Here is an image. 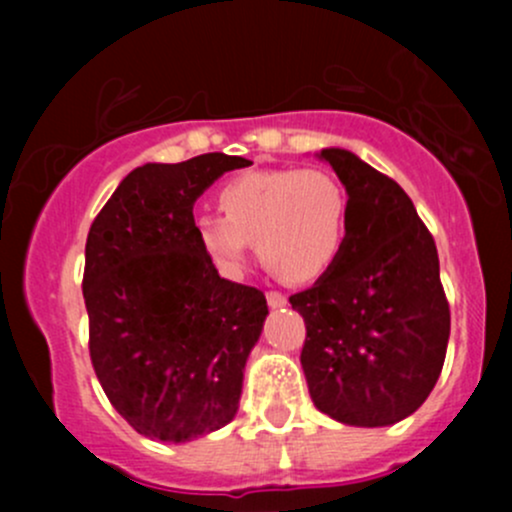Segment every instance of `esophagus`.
Instances as JSON below:
<instances>
[{"label":"esophagus","instance_id":"1","mask_svg":"<svg viewBox=\"0 0 512 512\" xmlns=\"http://www.w3.org/2000/svg\"><path fill=\"white\" fill-rule=\"evenodd\" d=\"M267 304H270V307H285L287 304V297L282 292H275V289H270V292H267Z\"/></svg>","mask_w":512,"mask_h":512}]
</instances>
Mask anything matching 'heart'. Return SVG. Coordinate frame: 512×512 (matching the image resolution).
Returning a JSON list of instances; mask_svg holds the SVG:
<instances>
[{
	"mask_svg": "<svg viewBox=\"0 0 512 512\" xmlns=\"http://www.w3.org/2000/svg\"><path fill=\"white\" fill-rule=\"evenodd\" d=\"M224 215L195 220V240L223 275H237L250 242L292 282L327 275L344 252L349 195L322 168H270L242 173L218 193Z\"/></svg>",
	"mask_w": 512,
	"mask_h": 512,
	"instance_id": "1",
	"label": "heart"
}]
</instances>
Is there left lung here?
I'll return each mask as SVG.
<instances>
[{"mask_svg":"<svg viewBox=\"0 0 512 512\" xmlns=\"http://www.w3.org/2000/svg\"><path fill=\"white\" fill-rule=\"evenodd\" d=\"M319 156L347 188L349 230L337 265L289 297L307 327L299 361L322 414L389 426L428 399L446 359L436 242L396 180L342 148Z\"/></svg>","mask_w":512,"mask_h":512,"instance_id":"obj_1","label":"left lung"}]
</instances>
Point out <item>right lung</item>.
I'll list each match as a JSON object with an SVG mask.
<instances>
[{
	"label": "right lung",
	"mask_w": 512,
	"mask_h": 512,
	"mask_svg": "<svg viewBox=\"0 0 512 512\" xmlns=\"http://www.w3.org/2000/svg\"><path fill=\"white\" fill-rule=\"evenodd\" d=\"M247 160L205 153L131 170L86 237L91 364L141 436L183 443L237 414L267 299L223 280L195 240L193 205Z\"/></svg>",
	"instance_id": "right-lung-1"
}]
</instances>
